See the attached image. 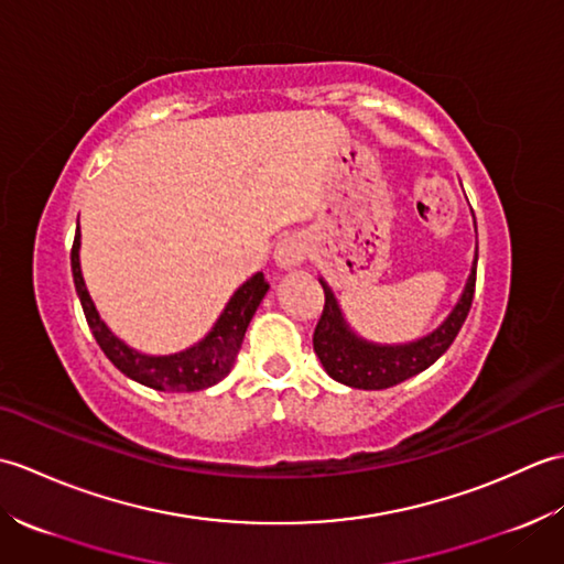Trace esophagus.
Wrapping results in <instances>:
<instances>
[{
  "instance_id": "1",
  "label": "esophagus",
  "mask_w": 564,
  "mask_h": 564,
  "mask_svg": "<svg viewBox=\"0 0 564 564\" xmlns=\"http://www.w3.org/2000/svg\"><path fill=\"white\" fill-rule=\"evenodd\" d=\"M307 251H310L307 239L303 235H291V237H283L281 242L275 245L273 259L281 269H295L307 259Z\"/></svg>"
}]
</instances>
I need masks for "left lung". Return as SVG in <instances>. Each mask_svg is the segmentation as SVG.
<instances>
[{
	"mask_svg": "<svg viewBox=\"0 0 564 564\" xmlns=\"http://www.w3.org/2000/svg\"><path fill=\"white\" fill-rule=\"evenodd\" d=\"M475 275L477 259L473 263L470 279H467L460 301L448 315V319L436 332H431L429 337L404 346H378L358 339L346 327L341 310L337 301H334L332 291L327 289V283L319 281L322 291H325V307H322V315L313 334L317 358L334 380L358 390H386L398 386V382H404L406 378L422 373L431 364H436L446 354L453 339L458 337L475 297Z\"/></svg>",
	"mask_w": 564,
	"mask_h": 564,
	"instance_id": "1",
	"label": "left lung"
}]
</instances>
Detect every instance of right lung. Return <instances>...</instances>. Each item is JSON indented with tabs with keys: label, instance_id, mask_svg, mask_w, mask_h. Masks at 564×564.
I'll list each match as a JSON object with an SVG mask.
<instances>
[{
	"label": "right lung",
	"instance_id": "right-lung-1",
	"mask_svg": "<svg viewBox=\"0 0 564 564\" xmlns=\"http://www.w3.org/2000/svg\"><path fill=\"white\" fill-rule=\"evenodd\" d=\"M69 259L84 317H87V325L106 358L123 376L133 378L140 386L164 392H196L215 386V382H220L230 373L239 346H242L245 332L249 327V319L254 317L261 297L269 291L263 273H254L247 283L239 285L206 339L172 356H145L128 349L121 339H116L111 329L101 322L97 307H94L79 269V227L75 242H72Z\"/></svg>",
	"mask_w": 564,
	"mask_h": 564
}]
</instances>
